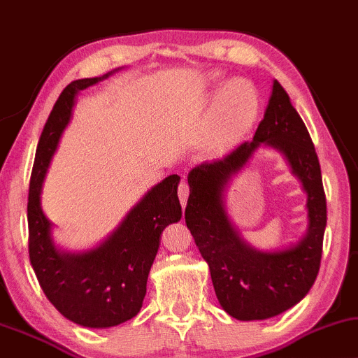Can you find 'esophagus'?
<instances>
[{
  "instance_id": "34e87169",
  "label": "esophagus",
  "mask_w": 358,
  "mask_h": 358,
  "mask_svg": "<svg viewBox=\"0 0 358 358\" xmlns=\"http://www.w3.org/2000/svg\"><path fill=\"white\" fill-rule=\"evenodd\" d=\"M188 196H189V186L183 180L180 183V186H178V197H180L181 206H183V207H186V201H188Z\"/></svg>"
}]
</instances>
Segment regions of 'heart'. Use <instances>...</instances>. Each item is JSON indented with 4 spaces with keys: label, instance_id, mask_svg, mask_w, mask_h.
<instances>
[{
    "label": "heart",
    "instance_id": "b5f03b06",
    "mask_svg": "<svg viewBox=\"0 0 358 358\" xmlns=\"http://www.w3.org/2000/svg\"><path fill=\"white\" fill-rule=\"evenodd\" d=\"M215 80V78H213ZM260 112L257 90L246 80H230L218 92L201 138L206 154L218 156L236 145L252 128Z\"/></svg>",
    "mask_w": 358,
    "mask_h": 358
}]
</instances>
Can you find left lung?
<instances>
[{
    "label": "left lung",
    "instance_id": "obj_1",
    "mask_svg": "<svg viewBox=\"0 0 358 358\" xmlns=\"http://www.w3.org/2000/svg\"><path fill=\"white\" fill-rule=\"evenodd\" d=\"M260 145L278 150L308 194V230L297 243L259 251L242 239L226 210L224 193L234 174ZM186 227L209 265L213 289L228 315L243 322L280 315L301 302L317 280L327 228L322 170L306 124L285 88L273 80L264 120L252 141L188 175Z\"/></svg>",
    "mask_w": 358,
    "mask_h": 358
}]
</instances>
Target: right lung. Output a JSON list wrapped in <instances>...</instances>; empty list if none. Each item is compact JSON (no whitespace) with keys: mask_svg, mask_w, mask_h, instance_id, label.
Here are the masks:
<instances>
[{"mask_svg":"<svg viewBox=\"0 0 358 358\" xmlns=\"http://www.w3.org/2000/svg\"><path fill=\"white\" fill-rule=\"evenodd\" d=\"M120 69L76 80L64 88L41 131L27 204L29 254L36 280L48 301L64 317L87 328L117 327L138 315L161 234L165 227L181 218L180 177L169 175L131 207L98 246L71 252L57 248L52 239V223L41 209L43 183L51 159L72 119L77 94Z\"/></svg>","mask_w":358,"mask_h":358,"instance_id":"add662e5","label":"right lung"}]
</instances>
